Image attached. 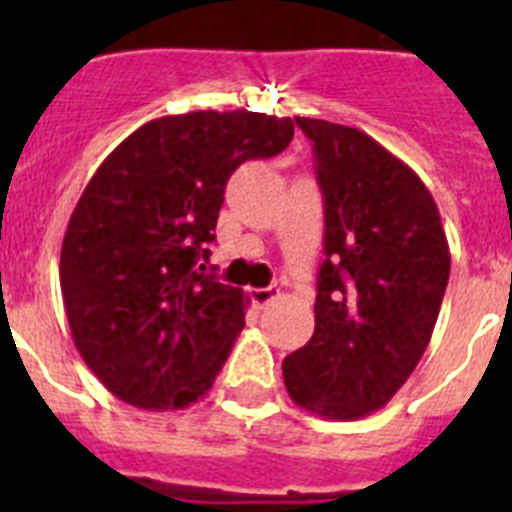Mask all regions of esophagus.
<instances>
[{
  "instance_id": "obj_1",
  "label": "esophagus",
  "mask_w": 512,
  "mask_h": 512,
  "mask_svg": "<svg viewBox=\"0 0 512 512\" xmlns=\"http://www.w3.org/2000/svg\"><path fill=\"white\" fill-rule=\"evenodd\" d=\"M251 297H253V305L259 307V310H266V307H271L279 297H282V292H279V287H264V289H253Z\"/></svg>"
}]
</instances>
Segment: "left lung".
<instances>
[{
    "label": "left lung",
    "instance_id": "1",
    "mask_svg": "<svg viewBox=\"0 0 512 512\" xmlns=\"http://www.w3.org/2000/svg\"><path fill=\"white\" fill-rule=\"evenodd\" d=\"M325 200L315 330L282 364L295 405L328 420L384 408L431 343L449 284L441 215L420 176L346 125L295 117Z\"/></svg>",
    "mask_w": 512,
    "mask_h": 512
}]
</instances>
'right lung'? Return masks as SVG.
I'll list each match as a JSON object with an SVG mask.
<instances>
[{"label":"right lung","mask_w":512,"mask_h":512,"mask_svg":"<svg viewBox=\"0 0 512 512\" xmlns=\"http://www.w3.org/2000/svg\"><path fill=\"white\" fill-rule=\"evenodd\" d=\"M292 135L264 112L166 115L94 171L63 235L61 292L76 351L122 402L179 410L207 395L248 305L207 271L225 184Z\"/></svg>","instance_id":"1"}]
</instances>
